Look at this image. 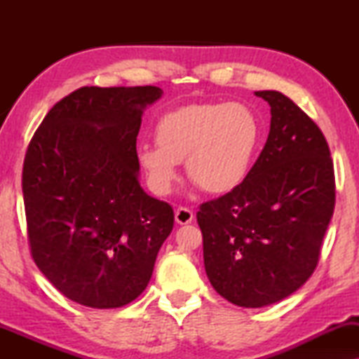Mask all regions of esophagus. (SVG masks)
I'll return each instance as SVG.
<instances>
[{
	"instance_id": "34e87169",
	"label": "esophagus",
	"mask_w": 359,
	"mask_h": 359,
	"mask_svg": "<svg viewBox=\"0 0 359 359\" xmlns=\"http://www.w3.org/2000/svg\"><path fill=\"white\" fill-rule=\"evenodd\" d=\"M193 219H194L193 210L188 209V208H178V209L175 210V220L180 225L191 224V220H193Z\"/></svg>"
}]
</instances>
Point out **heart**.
I'll list each match as a JSON object with an SVG mask.
<instances>
[{"mask_svg":"<svg viewBox=\"0 0 359 359\" xmlns=\"http://www.w3.org/2000/svg\"><path fill=\"white\" fill-rule=\"evenodd\" d=\"M262 139V121L247 104H191L156 122V145L140 147L139 163L160 196L173 191L184 160L188 176L205 193L225 194L248 178Z\"/></svg>","mask_w":359,"mask_h":359,"instance_id":"heart-1","label":"heart"}]
</instances>
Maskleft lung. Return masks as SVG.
I'll list each match as a JSON object with an SVG mask.
<instances>
[{
	"label": "left lung",
	"instance_id": "8db88e82",
	"mask_svg": "<svg viewBox=\"0 0 359 359\" xmlns=\"http://www.w3.org/2000/svg\"><path fill=\"white\" fill-rule=\"evenodd\" d=\"M268 140L242 186L199 205L210 284L240 307L291 296L317 268L335 209V171L318 126L279 91Z\"/></svg>",
	"mask_w": 359,
	"mask_h": 359
}]
</instances>
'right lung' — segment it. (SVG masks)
I'll list each match as a JSON object with an SVG mask.
<instances>
[{"label":"right lung","mask_w":359,"mask_h":359,"mask_svg":"<svg viewBox=\"0 0 359 359\" xmlns=\"http://www.w3.org/2000/svg\"><path fill=\"white\" fill-rule=\"evenodd\" d=\"M156 86H83L47 112L22 166L34 263L73 302L116 309L139 297L175 224L139 181L137 135Z\"/></svg>","instance_id":"right-lung-1"}]
</instances>
